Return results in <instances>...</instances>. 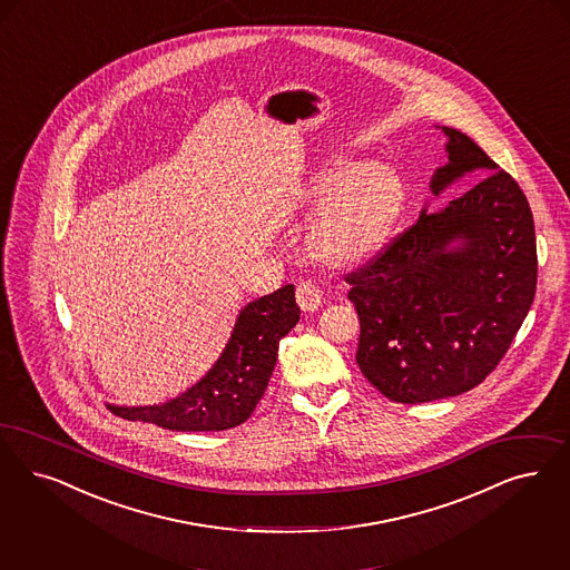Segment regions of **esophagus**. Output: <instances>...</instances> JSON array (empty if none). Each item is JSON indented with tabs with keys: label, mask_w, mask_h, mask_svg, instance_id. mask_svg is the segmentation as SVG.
I'll list each match as a JSON object with an SVG mask.
<instances>
[{
	"label": "esophagus",
	"mask_w": 570,
	"mask_h": 570,
	"mask_svg": "<svg viewBox=\"0 0 570 570\" xmlns=\"http://www.w3.org/2000/svg\"><path fill=\"white\" fill-rule=\"evenodd\" d=\"M322 301H324V296H322V291H320V286L315 284L314 279L298 282V286H296V303H298V307L303 312L314 314V312H317V307L322 305Z\"/></svg>",
	"instance_id": "34e87169"
}]
</instances>
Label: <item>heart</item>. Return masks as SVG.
<instances>
[{
	"instance_id": "obj_1",
	"label": "heart",
	"mask_w": 570,
	"mask_h": 570,
	"mask_svg": "<svg viewBox=\"0 0 570 570\" xmlns=\"http://www.w3.org/2000/svg\"><path fill=\"white\" fill-rule=\"evenodd\" d=\"M303 202H328L309 234L317 256L334 265H354L387 244L402 213L404 183L387 164L334 159L309 178Z\"/></svg>"
}]
</instances>
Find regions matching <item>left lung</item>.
I'll return each instance as SVG.
<instances>
[{
  "instance_id": "obj_1",
  "label": "left lung",
  "mask_w": 570,
  "mask_h": 570,
  "mask_svg": "<svg viewBox=\"0 0 570 570\" xmlns=\"http://www.w3.org/2000/svg\"><path fill=\"white\" fill-rule=\"evenodd\" d=\"M442 132L449 161L433 173V196L475 170L489 175L442 210L425 204L411 229L345 277L360 317L355 362L402 404L480 385L510 350L537 288L527 196L468 135Z\"/></svg>"
}]
</instances>
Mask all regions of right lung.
Instances as JSON below:
<instances>
[{"mask_svg": "<svg viewBox=\"0 0 570 570\" xmlns=\"http://www.w3.org/2000/svg\"><path fill=\"white\" fill-rule=\"evenodd\" d=\"M301 317L295 286L250 301L213 368L189 390L154 406H109L128 421L156 423L173 432H223L244 423L261 402L274 373L279 341Z\"/></svg>", "mask_w": 570, "mask_h": 570, "instance_id": "right-lung-1", "label": "right lung"}]
</instances>
